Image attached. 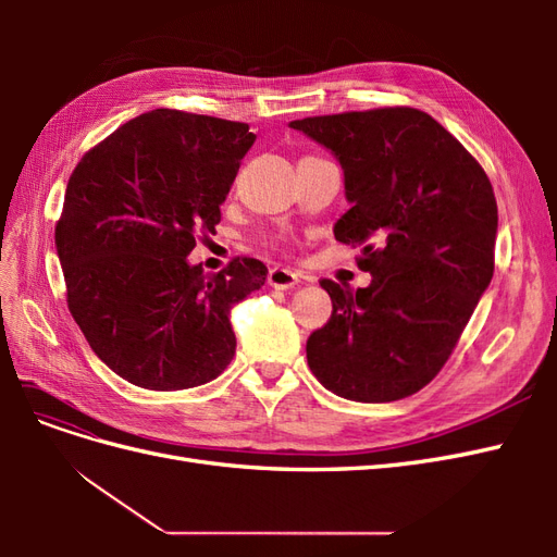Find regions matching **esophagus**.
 Here are the masks:
<instances>
[{
    "label": "esophagus",
    "mask_w": 557,
    "mask_h": 557,
    "mask_svg": "<svg viewBox=\"0 0 557 557\" xmlns=\"http://www.w3.org/2000/svg\"><path fill=\"white\" fill-rule=\"evenodd\" d=\"M267 278H269V285H272V288H276V290H290L301 281V276L297 272H293V269H283V267L269 269Z\"/></svg>",
    "instance_id": "obj_1"
}]
</instances>
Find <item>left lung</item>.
<instances>
[{
	"label": "left lung",
	"mask_w": 557,
	"mask_h": 557,
	"mask_svg": "<svg viewBox=\"0 0 557 557\" xmlns=\"http://www.w3.org/2000/svg\"><path fill=\"white\" fill-rule=\"evenodd\" d=\"M344 170L350 209L334 237L372 274L320 281L332 315L307 342L313 376L352 401H395L450 358L495 272L497 201L483 166L432 115L409 107L293 121Z\"/></svg>",
	"instance_id": "obj_1"
}]
</instances>
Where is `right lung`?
I'll use <instances>...</instances> for the list:
<instances>
[{
    "instance_id": "1",
    "label": "right lung",
    "mask_w": 557,
    "mask_h": 557,
    "mask_svg": "<svg viewBox=\"0 0 557 557\" xmlns=\"http://www.w3.org/2000/svg\"><path fill=\"white\" fill-rule=\"evenodd\" d=\"M252 141L246 123L156 109L90 148L66 183L55 225L66 305L132 385L185 391L234 358L230 309L260 290L267 267L234 258L207 276L188 256L221 223Z\"/></svg>"
}]
</instances>
